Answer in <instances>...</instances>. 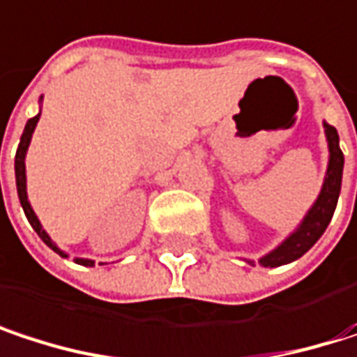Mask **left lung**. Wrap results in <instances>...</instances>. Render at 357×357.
I'll list each match as a JSON object with an SVG mask.
<instances>
[{
  "label": "left lung",
  "mask_w": 357,
  "mask_h": 357,
  "mask_svg": "<svg viewBox=\"0 0 357 357\" xmlns=\"http://www.w3.org/2000/svg\"><path fill=\"white\" fill-rule=\"evenodd\" d=\"M324 134H326V142H328V167H326L321 194H319L317 202L312 204V208L308 211V215L304 217V221L300 223V227L283 244H279L273 252L264 254L258 260L262 266H281V264L294 262L300 256H304L319 242V238L324 234L326 225L333 219V213H335V206L339 200V192H341L343 153L339 149L337 130L333 126H328L326 121H324ZM248 262L252 264V260Z\"/></svg>",
  "instance_id": "left-lung-1"
}]
</instances>
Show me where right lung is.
Masks as SVG:
<instances>
[{
	"label": "right lung",
	"instance_id": "right-lung-1",
	"mask_svg": "<svg viewBox=\"0 0 357 357\" xmlns=\"http://www.w3.org/2000/svg\"><path fill=\"white\" fill-rule=\"evenodd\" d=\"M38 117H40V113L35 115V117H31V119L26 121V128H24V132H22V138H20V144H18V151H16L14 169H16V188H18V198H20V204H22V208H24V215H26L29 223L33 225V229L38 234V238H40L49 248L53 250V252H57L59 256L68 258V254L57 248V244H55V242H51V238H49V236H47V231L43 229V225H40L38 217H36L35 211H33V206H31V202H29V196H26V167H24V159H26V151H29V144H31V138H33V132H35ZM76 262H78V264H82V266H93V264H95V262H93V260H89V258H76Z\"/></svg>",
	"mask_w": 357,
	"mask_h": 357
}]
</instances>
